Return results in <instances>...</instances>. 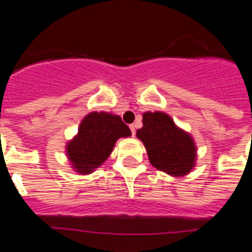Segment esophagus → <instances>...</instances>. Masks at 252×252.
<instances>
[{
	"mask_svg": "<svg viewBox=\"0 0 252 252\" xmlns=\"http://www.w3.org/2000/svg\"><path fill=\"white\" fill-rule=\"evenodd\" d=\"M130 130H131V134H132V136H135V134H136V130H135V128H136V126L135 124H130Z\"/></svg>",
	"mask_w": 252,
	"mask_h": 252,
	"instance_id": "1",
	"label": "esophagus"
}]
</instances>
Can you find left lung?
<instances>
[{
    "label": "left lung",
    "instance_id": "left-lung-1",
    "mask_svg": "<svg viewBox=\"0 0 252 252\" xmlns=\"http://www.w3.org/2000/svg\"><path fill=\"white\" fill-rule=\"evenodd\" d=\"M142 123L136 136L146 147L150 163L172 176L189 174L196 161V146L192 136L161 111L144 112Z\"/></svg>",
    "mask_w": 252,
    "mask_h": 252
}]
</instances>
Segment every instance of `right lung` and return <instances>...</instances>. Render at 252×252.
<instances>
[{"instance_id": "add662e5", "label": "right lung", "mask_w": 252, "mask_h": 252, "mask_svg": "<svg viewBox=\"0 0 252 252\" xmlns=\"http://www.w3.org/2000/svg\"><path fill=\"white\" fill-rule=\"evenodd\" d=\"M131 136L129 126L118 115L90 112L83 118L78 134L66 144L71 168L82 175L91 174L112 153L118 138Z\"/></svg>"}]
</instances>
